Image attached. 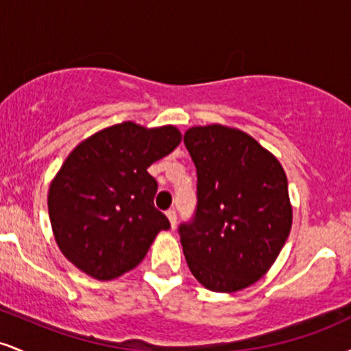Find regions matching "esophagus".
Here are the masks:
<instances>
[{
  "instance_id": "esophagus-1",
  "label": "esophagus",
  "mask_w": 351,
  "mask_h": 351,
  "mask_svg": "<svg viewBox=\"0 0 351 351\" xmlns=\"http://www.w3.org/2000/svg\"><path fill=\"white\" fill-rule=\"evenodd\" d=\"M167 216H168V219H170L171 228H175L176 226V211H175V209H168Z\"/></svg>"
}]
</instances>
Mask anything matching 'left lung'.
<instances>
[{"instance_id":"obj_1","label":"left lung","mask_w":351,"mask_h":351,"mask_svg":"<svg viewBox=\"0 0 351 351\" xmlns=\"http://www.w3.org/2000/svg\"><path fill=\"white\" fill-rule=\"evenodd\" d=\"M183 142L198 176L195 216L178 226L189 271L209 291L249 287L291 232L284 168L252 136L223 125L189 128Z\"/></svg>"}]
</instances>
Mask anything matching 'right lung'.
I'll list each match as a JSON object with an SVG mask.
<instances>
[{
  "mask_svg": "<svg viewBox=\"0 0 351 351\" xmlns=\"http://www.w3.org/2000/svg\"><path fill=\"white\" fill-rule=\"evenodd\" d=\"M181 142L176 127L123 122L72 150L47 196L56 243L75 267L99 280L132 271L170 221L155 208L158 183L147 168Z\"/></svg>",
  "mask_w": 351,
  "mask_h": 351,
  "instance_id": "1",
  "label": "right lung"
}]
</instances>
